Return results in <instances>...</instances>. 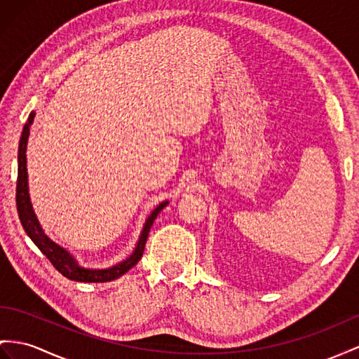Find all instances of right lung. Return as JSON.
<instances>
[{
  "instance_id": "right-lung-1",
  "label": "right lung",
  "mask_w": 359,
  "mask_h": 359,
  "mask_svg": "<svg viewBox=\"0 0 359 359\" xmlns=\"http://www.w3.org/2000/svg\"><path fill=\"white\" fill-rule=\"evenodd\" d=\"M34 112L29 115V121L24 124L22 135L20 140V149H18V180H16V208H18V215H20L21 224L24 231L32 238V241L38 245V249L47 256L53 267L56 269L59 273H62L65 278L76 280V282H109L114 280L119 276L127 273L132 267L137 264L142 258V253L145 249L147 238H149L150 227L153 226V222L156 217L159 215L161 210L168 205V201H163L158 208H156L151 215L147 218L144 224L142 233L140 236V241L135 252L130 255V258H127L121 264L114 265V267L106 269V270H89V269H81L79 264L74 261V258L67 252L63 250L60 245L53 243L50 238L42 232V229L36 219V215L33 212V208L30 203L29 197V187H27V158H25V150H27V141H29L30 135V126L33 123Z\"/></svg>"
}]
</instances>
